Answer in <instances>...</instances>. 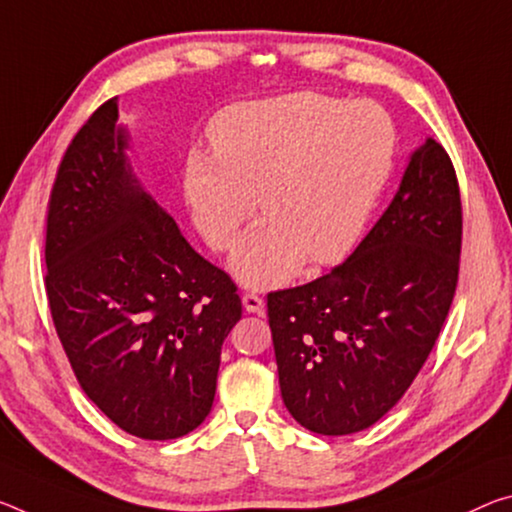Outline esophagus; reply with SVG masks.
<instances>
[{
    "instance_id": "1",
    "label": "esophagus",
    "mask_w": 512,
    "mask_h": 512,
    "mask_svg": "<svg viewBox=\"0 0 512 512\" xmlns=\"http://www.w3.org/2000/svg\"><path fill=\"white\" fill-rule=\"evenodd\" d=\"M241 300H243V307H246V312H253V314L264 312V298L253 294V291H246Z\"/></svg>"
}]
</instances>
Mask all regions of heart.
Instances as JSON below:
<instances>
[{
	"instance_id": "1",
	"label": "heart",
	"mask_w": 512,
	"mask_h": 512,
	"mask_svg": "<svg viewBox=\"0 0 512 512\" xmlns=\"http://www.w3.org/2000/svg\"><path fill=\"white\" fill-rule=\"evenodd\" d=\"M212 154L186 159V198L207 246L223 253L255 214L232 271L250 287L287 282L305 259L337 264L362 237L394 166L396 129L376 102L289 93L243 102L209 125Z\"/></svg>"
}]
</instances>
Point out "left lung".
Here are the masks:
<instances>
[{
  "label": "left lung",
  "mask_w": 512,
  "mask_h": 512,
  "mask_svg": "<svg viewBox=\"0 0 512 512\" xmlns=\"http://www.w3.org/2000/svg\"><path fill=\"white\" fill-rule=\"evenodd\" d=\"M460 248L456 168L428 139L346 262L266 296L282 401L300 426L351 435L401 401L451 310Z\"/></svg>",
  "instance_id": "1"
}]
</instances>
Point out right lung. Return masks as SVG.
I'll return each instance as SVG.
<instances>
[{
    "label": "right lung",
    "mask_w": 512,
    "mask_h": 512,
    "mask_svg": "<svg viewBox=\"0 0 512 512\" xmlns=\"http://www.w3.org/2000/svg\"><path fill=\"white\" fill-rule=\"evenodd\" d=\"M111 97L63 154L47 202L45 291L81 389L141 440L198 428L241 319L230 275L141 189Z\"/></svg>",
    "instance_id": "add662e5"
}]
</instances>
